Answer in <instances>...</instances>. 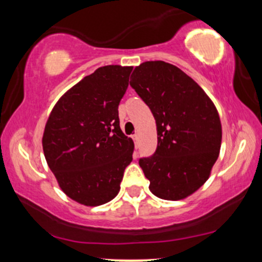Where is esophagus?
I'll return each instance as SVG.
<instances>
[{
  "label": "esophagus",
  "instance_id": "1",
  "mask_svg": "<svg viewBox=\"0 0 262 262\" xmlns=\"http://www.w3.org/2000/svg\"><path fill=\"white\" fill-rule=\"evenodd\" d=\"M133 140L135 143V146H138V134H134L133 135Z\"/></svg>",
  "mask_w": 262,
  "mask_h": 262
}]
</instances>
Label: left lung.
I'll list each match as a JSON object with an SVG mask.
<instances>
[{"label": "left lung", "mask_w": 262, "mask_h": 262, "mask_svg": "<svg viewBox=\"0 0 262 262\" xmlns=\"http://www.w3.org/2000/svg\"><path fill=\"white\" fill-rule=\"evenodd\" d=\"M130 86L156 122V151L139 160L150 191L162 200H183L208 180L219 156L217 108L196 81L160 60L137 66Z\"/></svg>", "instance_id": "left-lung-1"}]
</instances>
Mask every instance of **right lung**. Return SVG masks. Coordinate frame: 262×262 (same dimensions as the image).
Instances as JSON below:
<instances>
[{
    "label": "right lung",
    "mask_w": 262,
    "mask_h": 262,
    "mask_svg": "<svg viewBox=\"0 0 262 262\" xmlns=\"http://www.w3.org/2000/svg\"><path fill=\"white\" fill-rule=\"evenodd\" d=\"M132 66L107 65L60 97L43 134V150L66 196L101 206L118 194L134 143L119 127L118 106Z\"/></svg>",
    "instance_id": "add662e5"
}]
</instances>
